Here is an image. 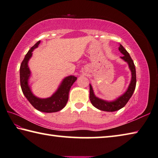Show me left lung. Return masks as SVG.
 I'll return each mask as SVG.
<instances>
[{
	"mask_svg": "<svg viewBox=\"0 0 158 158\" xmlns=\"http://www.w3.org/2000/svg\"><path fill=\"white\" fill-rule=\"evenodd\" d=\"M118 50L123 55V56L121 57L123 60H125L126 62H128L129 68L132 72L131 82L126 93L120 96L119 98H118L117 100L112 102H107L96 97L94 94L92 85H89V99L91 103L96 108L100 110H103V111L114 112L122 108V107L126 106V103L130 100V98H131L135 89V87H136V70H135L133 60H132L131 57L130 56L128 51L123 48V46L121 44H120L119 47H118Z\"/></svg>",
	"mask_w": 158,
	"mask_h": 158,
	"instance_id": "left-lung-1",
	"label": "left lung"
}]
</instances>
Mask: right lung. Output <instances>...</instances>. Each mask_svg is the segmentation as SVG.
I'll return each mask as SVG.
<instances>
[{
	"label": "right lung",
	"instance_id": "add662e5",
	"mask_svg": "<svg viewBox=\"0 0 158 158\" xmlns=\"http://www.w3.org/2000/svg\"><path fill=\"white\" fill-rule=\"evenodd\" d=\"M40 44V41H39L30 48L21 64L20 83L21 89L30 104L39 111L47 113L58 112L63 109L66 105L69 99V91H70L72 85L77 80V77L73 76L65 77L57 92L51 97L48 98H39L33 95L28 85V82H27L30 76V71L28 66H27V62L32 56L33 50L37 48Z\"/></svg>",
	"mask_w": 158,
	"mask_h": 158
}]
</instances>
